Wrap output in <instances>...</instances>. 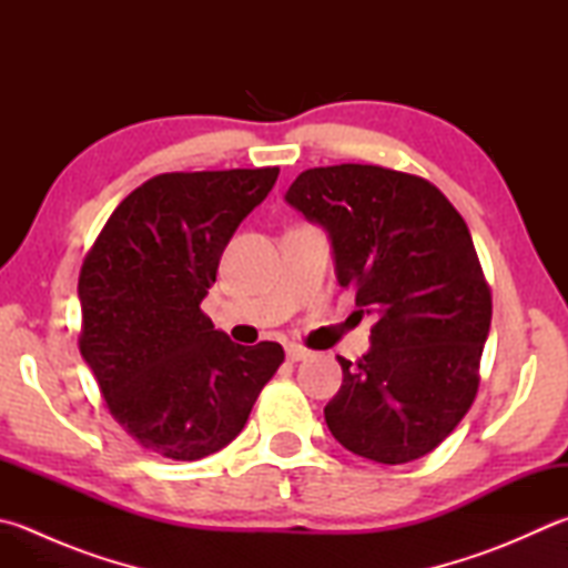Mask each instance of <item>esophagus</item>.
Wrapping results in <instances>:
<instances>
[{
    "label": "esophagus",
    "instance_id": "1",
    "mask_svg": "<svg viewBox=\"0 0 568 568\" xmlns=\"http://www.w3.org/2000/svg\"><path fill=\"white\" fill-rule=\"evenodd\" d=\"M306 356H308V351L304 346H298V344H288L286 346V358L288 361H304Z\"/></svg>",
    "mask_w": 568,
    "mask_h": 568
}]
</instances>
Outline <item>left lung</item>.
<instances>
[{"label": "left lung", "mask_w": 568, "mask_h": 568, "mask_svg": "<svg viewBox=\"0 0 568 568\" xmlns=\"http://www.w3.org/2000/svg\"><path fill=\"white\" fill-rule=\"evenodd\" d=\"M284 200L326 230L338 284L376 316L371 351L338 356L331 435L383 465L435 450L475 400L491 321L465 220L427 180L381 165L312 168Z\"/></svg>", "instance_id": "obj_1"}]
</instances>
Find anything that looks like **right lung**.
Segmentation results:
<instances>
[{
    "label": "right lung",
    "instance_id": "add662e5",
    "mask_svg": "<svg viewBox=\"0 0 568 568\" xmlns=\"http://www.w3.org/2000/svg\"><path fill=\"white\" fill-rule=\"evenodd\" d=\"M280 168L165 173L105 222L79 276V348L123 430L145 450L200 459L242 433L284 361L240 346L202 314L220 256Z\"/></svg>",
    "mask_w": 568,
    "mask_h": 568
}]
</instances>
